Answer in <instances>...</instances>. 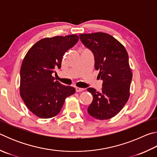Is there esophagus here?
Here are the masks:
<instances>
[{"label": "esophagus", "mask_w": 157, "mask_h": 157, "mask_svg": "<svg viewBox=\"0 0 157 157\" xmlns=\"http://www.w3.org/2000/svg\"><path fill=\"white\" fill-rule=\"evenodd\" d=\"M75 90H76V92H82L83 91L84 89H82V88H79V87H76L75 88Z\"/></svg>", "instance_id": "1"}]
</instances>
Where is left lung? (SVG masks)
<instances>
[{
    "label": "left lung",
    "instance_id": "left-lung-1",
    "mask_svg": "<svg viewBox=\"0 0 157 157\" xmlns=\"http://www.w3.org/2000/svg\"><path fill=\"white\" fill-rule=\"evenodd\" d=\"M79 38L94 53L95 68L103 81L100 91L87 89L94 97L88 113L98 120H107L120 112L129 98L132 72L128 54L123 44L107 33L80 34Z\"/></svg>",
    "mask_w": 157,
    "mask_h": 157
}]
</instances>
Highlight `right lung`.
Segmentation results:
<instances>
[{
    "label": "right lung",
    "instance_id": "1",
    "mask_svg": "<svg viewBox=\"0 0 157 157\" xmlns=\"http://www.w3.org/2000/svg\"><path fill=\"white\" fill-rule=\"evenodd\" d=\"M79 40L77 34L46 37L28 50L21 67L20 95L28 109L41 118L57 116L66 98L75 89L55 80L52 75L60 68L65 52Z\"/></svg>",
    "mask_w": 157,
    "mask_h": 157
}]
</instances>
